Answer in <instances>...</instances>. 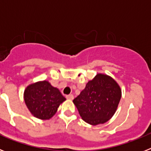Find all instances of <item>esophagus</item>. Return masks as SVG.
I'll list each match as a JSON object with an SVG mask.
<instances>
[{
  "mask_svg": "<svg viewBox=\"0 0 151 151\" xmlns=\"http://www.w3.org/2000/svg\"><path fill=\"white\" fill-rule=\"evenodd\" d=\"M66 98H67L68 100H73V98H74V96L73 95V94H69V95H66Z\"/></svg>",
  "mask_w": 151,
  "mask_h": 151,
  "instance_id": "1",
  "label": "esophagus"
}]
</instances>
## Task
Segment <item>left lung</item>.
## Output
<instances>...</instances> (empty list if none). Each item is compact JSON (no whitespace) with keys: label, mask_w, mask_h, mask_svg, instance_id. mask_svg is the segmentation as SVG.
<instances>
[{"label":"left lung","mask_w":151,"mask_h":151,"mask_svg":"<svg viewBox=\"0 0 151 151\" xmlns=\"http://www.w3.org/2000/svg\"><path fill=\"white\" fill-rule=\"evenodd\" d=\"M122 90L111 76L98 73L90 80L73 103L82 119L91 125L104 124L115 114Z\"/></svg>","instance_id":"1"}]
</instances>
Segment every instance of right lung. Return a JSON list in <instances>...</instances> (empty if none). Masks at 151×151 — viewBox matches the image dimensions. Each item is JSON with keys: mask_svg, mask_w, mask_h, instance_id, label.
Returning a JSON list of instances; mask_svg holds the SVG:
<instances>
[{"mask_svg": "<svg viewBox=\"0 0 151 151\" xmlns=\"http://www.w3.org/2000/svg\"><path fill=\"white\" fill-rule=\"evenodd\" d=\"M24 101L32 115L41 120H48L57 113L66 98L57 88L44 80L29 85L24 91Z\"/></svg>", "mask_w": 151, "mask_h": 151, "instance_id": "add662e5", "label": "right lung"}]
</instances>
